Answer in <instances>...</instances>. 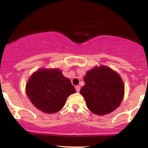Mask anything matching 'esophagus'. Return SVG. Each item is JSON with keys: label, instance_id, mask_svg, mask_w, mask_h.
<instances>
[{"label": "esophagus", "instance_id": "1", "mask_svg": "<svg viewBox=\"0 0 148 148\" xmlns=\"http://www.w3.org/2000/svg\"><path fill=\"white\" fill-rule=\"evenodd\" d=\"M75 89H76V92H79V90H80V87H79V85L75 86Z\"/></svg>", "mask_w": 148, "mask_h": 148}]
</instances>
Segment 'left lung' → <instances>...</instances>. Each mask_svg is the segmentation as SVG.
Returning <instances> with one entry per match:
<instances>
[{"instance_id": "1", "label": "left lung", "mask_w": 148, "mask_h": 148, "mask_svg": "<svg viewBox=\"0 0 148 148\" xmlns=\"http://www.w3.org/2000/svg\"><path fill=\"white\" fill-rule=\"evenodd\" d=\"M80 93L89 110L98 115L110 113L119 107L124 95L123 80L117 72L106 66L87 71Z\"/></svg>"}]
</instances>
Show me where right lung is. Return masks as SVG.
Wrapping results in <instances>:
<instances>
[{"instance_id": "obj_1", "label": "right lung", "mask_w": 148, "mask_h": 148, "mask_svg": "<svg viewBox=\"0 0 148 148\" xmlns=\"http://www.w3.org/2000/svg\"><path fill=\"white\" fill-rule=\"evenodd\" d=\"M26 93L38 110L52 114L64 107L69 96L75 93V89L59 69H40L28 79Z\"/></svg>"}]
</instances>
